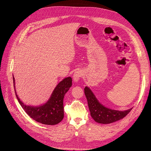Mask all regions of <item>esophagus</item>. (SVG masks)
Here are the masks:
<instances>
[{
	"label": "esophagus",
	"instance_id": "34e87169",
	"mask_svg": "<svg viewBox=\"0 0 151 151\" xmlns=\"http://www.w3.org/2000/svg\"><path fill=\"white\" fill-rule=\"evenodd\" d=\"M82 76V72L81 70H77L76 71L73 75V79L75 82H78Z\"/></svg>",
	"mask_w": 151,
	"mask_h": 151
}]
</instances>
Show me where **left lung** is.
<instances>
[{
	"mask_svg": "<svg viewBox=\"0 0 151 151\" xmlns=\"http://www.w3.org/2000/svg\"><path fill=\"white\" fill-rule=\"evenodd\" d=\"M84 93L87 99L90 114L93 119L100 124H110L124 118L133 109L120 111L113 110L104 106L97 99L92 91L88 87L84 88Z\"/></svg>",
	"mask_w": 151,
	"mask_h": 151,
	"instance_id": "left-lung-1",
	"label": "left lung"
}]
</instances>
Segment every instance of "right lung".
Instances as JSON below:
<instances>
[{
  "label": "right lung",
  "instance_id": "add662e5",
  "mask_svg": "<svg viewBox=\"0 0 151 151\" xmlns=\"http://www.w3.org/2000/svg\"><path fill=\"white\" fill-rule=\"evenodd\" d=\"M14 87L18 101L24 111L36 121L45 125H55L60 122L64 117L63 99L64 95L72 87V79L68 77L60 81L54 88L49 100L44 104L37 106L25 104L17 94L15 78L13 76Z\"/></svg>",
  "mask_w": 151,
  "mask_h": 151
}]
</instances>
